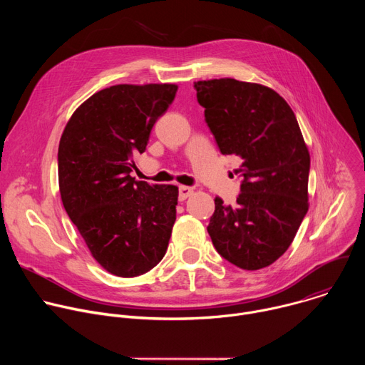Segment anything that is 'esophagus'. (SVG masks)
I'll return each mask as SVG.
<instances>
[{"mask_svg":"<svg viewBox=\"0 0 365 365\" xmlns=\"http://www.w3.org/2000/svg\"><path fill=\"white\" fill-rule=\"evenodd\" d=\"M192 195H193V187H189V186H180L179 187V199L180 200H185Z\"/></svg>","mask_w":365,"mask_h":365,"instance_id":"1","label":"esophagus"}]
</instances>
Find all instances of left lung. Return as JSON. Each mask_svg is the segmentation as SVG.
Segmentation results:
<instances>
[{
    "instance_id": "8db88e82",
    "label": "left lung",
    "mask_w": 365,
    "mask_h": 365,
    "mask_svg": "<svg viewBox=\"0 0 365 365\" xmlns=\"http://www.w3.org/2000/svg\"><path fill=\"white\" fill-rule=\"evenodd\" d=\"M222 154L242 159L234 206L215 197L207 225L217 251L244 270L273 264L309 210L310 155L289 103L272 88L232 78L195 82Z\"/></svg>"
}]
</instances>
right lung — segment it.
<instances>
[{
  "mask_svg": "<svg viewBox=\"0 0 365 365\" xmlns=\"http://www.w3.org/2000/svg\"><path fill=\"white\" fill-rule=\"evenodd\" d=\"M175 83H120L89 96L59 143V189L65 210L91 255L108 273L135 277L165 257L176 221L179 189L135 180L134 154L175 99Z\"/></svg>",
  "mask_w": 365,
  "mask_h": 365,
  "instance_id": "right-lung-1",
  "label": "right lung"
}]
</instances>
